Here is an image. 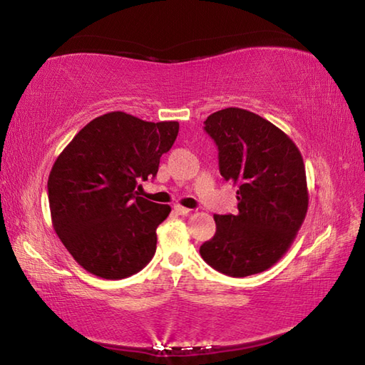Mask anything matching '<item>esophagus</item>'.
<instances>
[{
    "label": "esophagus",
    "mask_w": 365,
    "mask_h": 365,
    "mask_svg": "<svg viewBox=\"0 0 365 365\" xmlns=\"http://www.w3.org/2000/svg\"><path fill=\"white\" fill-rule=\"evenodd\" d=\"M174 211L178 214V215H188L190 214V209L188 207H183L180 205H175L174 206Z\"/></svg>",
    "instance_id": "obj_1"
}]
</instances>
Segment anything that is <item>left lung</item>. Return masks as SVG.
Returning <instances> with one entry per match:
<instances>
[{"instance_id":"8db88e82","label":"left lung","mask_w":365,"mask_h":365,"mask_svg":"<svg viewBox=\"0 0 365 365\" xmlns=\"http://www.w3.org/2000/svg\"><path fill=\"white\" fill-rule=\"evenodd\" d=\"M205 130L219 150L220 175L238 187V212L214 215L215 235L200 255L225 275L259 274L285 255L304 222L302 156L279 127L246 109L217 110Z\"/></svg>"}]
</instances>
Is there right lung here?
Returning <instances> with one entry per match:
<instances>
[{"label":"right lung","instance_id":"1","mask_svg":"<svg viewBox=\"0 0 365 365\" xmlns=\"http://www.w3.org/2000/svg\"><path fill=\"white\" fill-rule=\"evenodd\" d=\"M178 135V122L130 114L96 117L59 154L48 178L53 227L82 267L119 280L137 274L156 252V228L170 206L138 196Z\"/></svg>","mask_w":365,"mask_h":365}]
</instances>
